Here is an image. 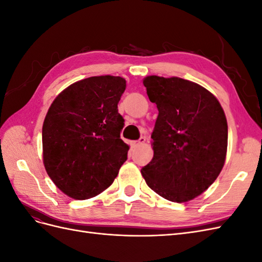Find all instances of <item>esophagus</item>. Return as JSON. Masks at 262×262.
Wrapping results in <instances>:
<instances>
[{"label":"esophagus","mask_w":262,"mask_h":262,"mask_svg":"<svg viewBox=\"0 0 262 262\" xmlns=\"http://www.w3.org/2000/svg\"><path fill=\"white\" fill-rule=\"evenodd\" d=\"M146 142V139L144 138V137H142V138H140V140L139 141H133V142H131V145L132 146H140V145H142V144H144Z\"/></svg>","instance_id":"esophagus-1"}]
</instances>
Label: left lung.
I'll use <instances>...</instances> for the list:
<instances>
[{"label": "left lung", "mask_w": 262, "mask_h": 262, "mask_svg": "<svg viewBox=\"0 0 262 262\" xmlns=\"http://www.w3.org/2000/svg\"><path fill=\"white\" fill-rule=\"evenodd\" d=\"M158 116L152 132L154 155L141 169L147 186L164 199L187 202L220 175L227 152V121L216 97L180 77L143 80Z\"/></svg>", "instance_id": "left-lung-1"}]
</instances>
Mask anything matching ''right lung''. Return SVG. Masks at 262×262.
<instances>
[{
	"instance_id": "right-lung-1",
	"label": "right lung",
	"mask_w": 262,
	"mask_h": 262,
	"mask_svg": "<svg viewBox=\"0 0 262 262\" xmlns=\"http://www.w3.org/2000/svg\"><path fill=\"white\" fill-rule=\"evenodd\" d=\"M125 90L120 76L84 78L62 91L42 125L43 165L63 193L75 200L96 196L113 184L129 145L118 102Z\"/></svg>"
}]
</instances>
